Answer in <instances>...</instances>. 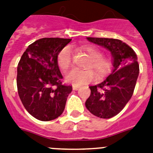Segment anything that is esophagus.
<instances>
[{
	"label": "esophagus",
	"mask_w": 153,
	"mask_h": 153,
	"mask_svg": "<svg viewBox=\"0 0 153 153\" xmlns=\"http://www.w3.org/2000/svg\"><path fill=\"white\" fill-rule=\"evenodd\" d=\"M79 86H76V85H73L72 86V89H73V91H77V90H79Z\"/></svg>",
	"instance_id": "obj_1"
}]
</instances>
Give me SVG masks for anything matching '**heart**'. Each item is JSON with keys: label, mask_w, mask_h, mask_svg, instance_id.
<instances>
[{"label": "heart", "mask_w": 153, "mask_h": 153, "mask_svg": "<svg viewBox=\"0 0 153 153\" xmlns=\"http://www.w3.org/2000/svg\"><path fill=\"white\" fill-rule=\"evenodd\" d=\"M84 50L91 58V62L88 67L94 70L98 75L106 74L111 68V62L109 59L102 56L100 49L93 45H89L84 48ZM57 62L61 69L66 71L71 66L72 52L69 47L62 48L58 54ZM95 79V74L92 70H80L74 68L66 74V80L68 82L80 86L82 84L91 82Z\"/></svg>", "instance_id": "1"}]
</instances>
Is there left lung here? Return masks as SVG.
I'll use <instances>...</instances> for the list:
<instances>
[{
	"label": "left lung",
	"instance_id": "left-lung-1",
	"mask_svg": "<svg viewBox=\"0 0 153 153\" xmlns=\"http://www.w3.org/2000/svg\"><path fill=\"white\" fill-rule=\"evenodd\" d=\"M86 39L111 52L113 70L104 81L90 86L91 95L85 105L94 116L111 118L118 114L132 98L139 75L137 56L130 47L120 39Z\"/></svg>",
	"mask_w": 153,
	"mask_h": 153
}]
</instances>
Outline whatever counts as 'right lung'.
<instances>
[{
  "instance_id": "1",
  "label": "right lung",
  "mask_w": 153,
  "mask_h": 153,
  "mask_svg": "<svg viewBox=\"0 0 153 153\" xmlns=\"http://www.w3.org/2000/svg\"><path fill=\"white\" fill-rule=\"evenodd\" d=\"M71 39L43 38L30 44L17 67L18 94L32 117L48 121L62 114L71 86L62 84L58 66L59 51Z\"/></svg>"
}]
</instances>
